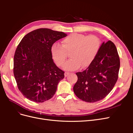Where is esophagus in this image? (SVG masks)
<instances>
[{
	"label": "esophagus",
	"mask_w": 133,
	"mask_h": 133,
	"mask_svg": "<svg viewBox=\"0 0 133 133\" xmlns=\"http://www.w3.org/2000/svg\"><path fill=\"white\" fill-rule=\"evenodd\" d=\"M69 74H70V73H68V72H65V73H64V75H65V77H66V76H68Z\"/></svg>",
	"instance_id": "34e87169"
}]
</instances>
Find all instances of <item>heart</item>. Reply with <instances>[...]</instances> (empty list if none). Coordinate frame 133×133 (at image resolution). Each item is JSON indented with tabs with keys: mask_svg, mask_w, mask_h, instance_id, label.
Returning a JSON list of instances; mask_svg holds the SVG:
<instances>
[{
	"mask_svg": "<svg viewBox=\"0 0 133 133\" xmlns=\"http://www.w3.org/2000/svg\"><path fill=\"white\" fill-rule=\"evenodd\" d=\"M100 45L99 38L94 35L86 36L73 33L64 38L62 46L54 43L50 48L51 58L59 66H62L69 53L71 58L63 65L68 71L78 69L81 66L85 68L89 66L97 55Z\"/></svg>",
	"mask_w": 133,
	"mask_h": 133,
	"instance_id": "heart-1",
	"label": "heart"
}]
</instances>
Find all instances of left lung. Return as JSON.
Segmentation results:
<instances>
[{
  "label": "left lung",
  "mask_w": 133,
  "mask_h": 133,
  "mask_svg": "<svg viewBox=\"0 0 133 133\" xmlns=\"http://www.w3.org/2000/svg\"><path fill=\"white\" fill-rule=\"evenodd\" d=\"M119 68L120 59L115 44L110 41L103 42L89 66L76 73L78 80L73 87L75 94L86 102L102 100L114 88Z\"/></svg>",
  "instance_id": "obj_1"
}]
</instances>
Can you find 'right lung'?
<instances>
[{
    "label": "right lung",
    "instance_id": "obj_1",
    "mask_svg": "<svg viewBox=\"0 0 133 133\" xmlns=\"http://www.w3.org/2000/svg\"><path fill=\"white\" fill-rule=\"evenodd\" d=\"M66 36L63 32L41 28L27 34L19 44L13 73L19 90L28 99L43 103L55 94L64 72L54 63L50 48Z\"/></svg>",
    "mask_w": 133,
    "mask_h": 133
}]
</instances>
